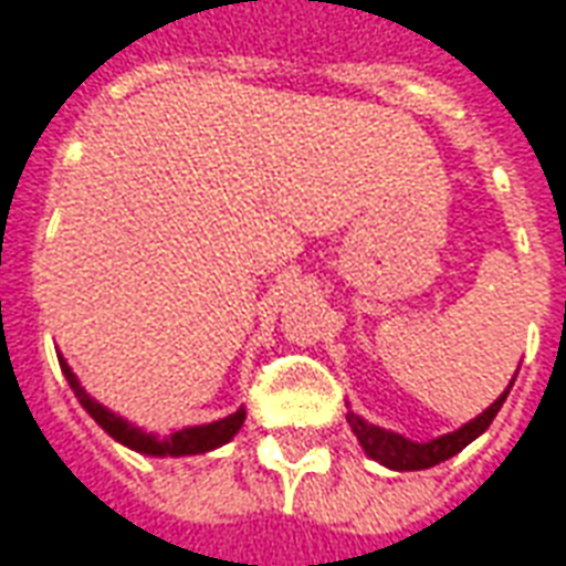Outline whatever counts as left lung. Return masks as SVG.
<instances>
[{"instance_id": "left-lung-1", "label": "left lung", "mask_w": 566, "mask_h": 566, "mask_svg": "<svg viewBox=\"0 0 566 566\" xmlns=\"http://www.w3.org/2000/svg\"><path fill=\"white\" fill-rule=\"evenodd\" d=\"M514 376H517V373H514ZM512 385L514 379L509 381V388H505L481 416H474L471 422H465L462 428H455L450 434H440V438L431 440H409L403 438V434H397V431H388V428L366 422L364 416H357V412H350V409L348 424L350 431H354V438L360 440L364 453L369 455V459H376L379 465H385V469L391 471H422L431 469V465H440V462H447V459H453L455 453H462V450L469 447L471 440L481 438L486 428H490V422L496 419V412L502 409V403H505Z\"/></svg>"}]
</instances>
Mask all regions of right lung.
Segmentation results:
<instances>
[{
  "instance_id": "add662e5",
  "label": "right lung",
  "mask_w": 566,
  "mask_h": 566,
  "mask_svg": "<svg viewBox=\"0 0 566 566\" xmlns=\"http://www.w3.org/2000/svg\"><path fill=\"white\" fill-rule=\"evenodd\" d=\"M57 360H61V369H64V376H67L70 388H73V395L82 403V409L95 419L107 434H111L116 443H123L128 450H135V453L142 455H200L209 453V450H218V447H224L228 440H233V434L243 428L245 422V409L240 407L231 416H224V419H218V422H206V424H187V428H178V431H171L166 438H159L154 431H144L138 424H132L123 416H116L113 409H107L104 403H97L95 397L88 395L85 388H82V381L76 379V373L70 369L67 360L57 354Z\"/></svg>"
}]
</instances>
